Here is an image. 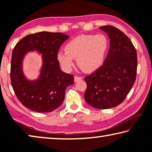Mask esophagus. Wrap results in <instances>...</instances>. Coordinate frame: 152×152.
<instances>
[{"label":"esophagus","mask_w":152,"mask_h":152,"mask_svg":"<svg viewBox=\"0 0 152 152\" xmlns=\"http://www.w3.org/2000/svg\"><path fill=\"white\" fill-rule=\"evenodd\" d=\"M80 80H82V77L77 76H74V81H75V82H77V81H79Z\"/></svg>","instance_id":"obj_1"}]
</instances>
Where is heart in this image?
<instances>
[{
	"label": "heart",
	"mask_w": 152,
	"mask_h": 152,
	"mask_svg": "<svg viewBox=\"0 0 152 152\" xmlns=\"http://www.w3.org/2000/svg\"><path fill=\"white\" fill-rule=\"evenodd\" d=\"M109 41L103 34L81 35L70 40L64 47L65 53L57 54V59L65 72H70L74 59L84 72L91 73L102 66L107 54Z\"/></svg>",
	"instance_id": "obj_1"
}]
</instances>
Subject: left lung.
<instances>
[{
	"instance_id": "left-lung-1",
	"label": "left lung",
	"mask_w": 152,
	"mask_h": 152,
	"mask_svg": "<svg viewBox=\"0 0 152 152\" xmlns=\"http://www.w3.org/2000/svg\"><path fill=\"white\" fill-rule=\"evenodd\" d=\"M107 33L110 48L103 65L85 78L87 87L84 98L93 107L108 109L120 104L136 80L137 54L130 39L112 26L99 27Z\"/></svg>"
}]
</instances>
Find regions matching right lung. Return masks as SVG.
<instances>
[{
    "label": "right lung",
    "mask_w": 152,
    "mask_h": 152,
    "mask_svg": "<svg viewBox=\"0 0 152 152\" xmlns=\"http://www.w3.org/2000/svg\"><path fill=\"white\" fill-rule=\"evenodd\" d=\"M68 35L46 31L31 34L17 43L12 52L11 83L15 96L28 109L37 113H50L61 105L65 89L74 83V76L60 68L58 51ZM31 51L42 54V66L37 79L28 80L22 64L24 56Z\"/></svg>",
    "instance_id": "add662e5"
}]
</instances>
